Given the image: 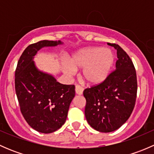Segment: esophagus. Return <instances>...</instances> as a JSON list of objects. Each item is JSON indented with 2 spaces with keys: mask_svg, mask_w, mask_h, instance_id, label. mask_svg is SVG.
Returning <instances> with one entry per match:
<instances>
[{
  "mask_svg": "<svg viewBox=\"0 0 154 154\" xmlns=\"http://www.w3.org/2000/svg\"><path fill=\"white\" fill-rule=\"evenodd\" d=\"M75 91H76V94H79V95H81L83 94V88H82L81 86H76L75 87Z\"/></svg>",
  "mask_w": 154,
  "mask_h": 154,
  "instance_id": "34e87169",
  "label": "esophagus"
}]
</instances>
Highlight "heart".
<instances>
[{"instance_id": "1", "label": "heart", "mask_w": 154, "mask_h": 154, "mask_svg": "<svg viewBox=\"0 0 154 154\" xmlns=\"http://www.w3.org/2000/svg\"><path fill=\"white\" fill-rule=\"evenodd\" d=\"M114 54L111 50L100 47L87 48L77 51L65 61L63 69L68 76H72L75 70H82L81 79L88 86H97L108 78L114 64Z\"/></svg>"}]
</instances>
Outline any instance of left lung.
<instances>
[{"mask_svg":"<svg viewBox=\"0 0 154 154\" xmlns=\"http://www.w3.org/2000/svg\"><path fill=\"white\" fill-rule=\"evenodd\" d=\"M107 45L117 50L116 70L103 83L83 91L87 122L102 133L115 131L127 122L134 109L137 94V78L133 61L119 45Z\"/></svg>","mask_w":154,"mask_h":154,"instance_id":"1","label":"left lung"}]
</instances>
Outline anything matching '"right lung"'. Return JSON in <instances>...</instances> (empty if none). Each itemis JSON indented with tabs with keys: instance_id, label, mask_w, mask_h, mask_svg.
<instances>
[{
	"instance_id": "1",
	"label": "right lung",
	"mask_w": 154,
	"mask_h": 154,
	"mask_svg": "<svg viewBox=\"0 0 154 154\" xmlns=\"http://www.w3.org/2000/svg\"><path fill=\"white\" fill-rule=\"evenodd\" d=\"M60 44V41L43 40L29 45L15 70V88L20 109L27 124L39 133H53L64 125L75 96L74 85L61 84L52 75L37 69L32 60L41 48Z\"/></svg>"
}]
</instances>
